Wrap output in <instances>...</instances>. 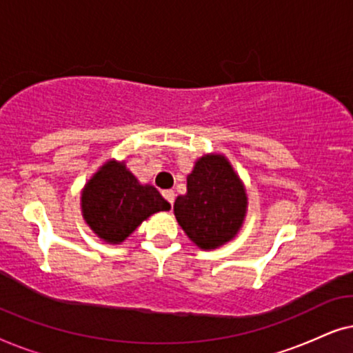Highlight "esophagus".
Masks as SVG:
<instances>
[{"mask_svg":"<svg viewBox=\"0 0 353 353\" xmlns=\"http://www.w3.org/2000/svg\"><path fill=\"white\" fill-rule=\"evenodd\" d=\"M162 194H163V197H165V199H167L168 204L173 205V202H175V191L165 190V191H162Z\"/></svg>","mask_w":353,"mask_h":353,"instance_id":"obj_1","label":"esophagus"}]
</instances>
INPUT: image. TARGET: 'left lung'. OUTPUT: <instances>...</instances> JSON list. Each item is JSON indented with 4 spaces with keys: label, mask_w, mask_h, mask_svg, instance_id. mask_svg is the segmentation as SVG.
<instances>
[{
    "label": "left lung",
    "mask_w": 353,
    "mask_h": 353,
    "mask_svg": "<svg viewBox=\"0 0 353 353\" xmlns=\"http://www.w3.org/2000/svg\"><path fill=\"white\" fill-rule=\"evenodd\" d=\"M248 196L223 156H205L188 175V192L173 205L178 223L201 249H215L238 233Z\"/></svg>",
    "instance_id": "8db88e82"
}]
</instances>
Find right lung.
Listing matches in <instances>:
<instances>
[{"mask_svg":"<svg viewBox=\"0 0 353 353\" xmlns=\"http://www.w3.org/2000/svg\"><path fill=\"white\" fill-rule=\"evenodd\" d=\"M170 204L156 188L139 185L123 163L110 161L88 181L81 196V210L99 238L119 244L149 215L168 210Z\"/></svg>","mask_w":353,"mask_h":353,"instance_id":"right-lung-1","label":"right lung"}]
</instances>
